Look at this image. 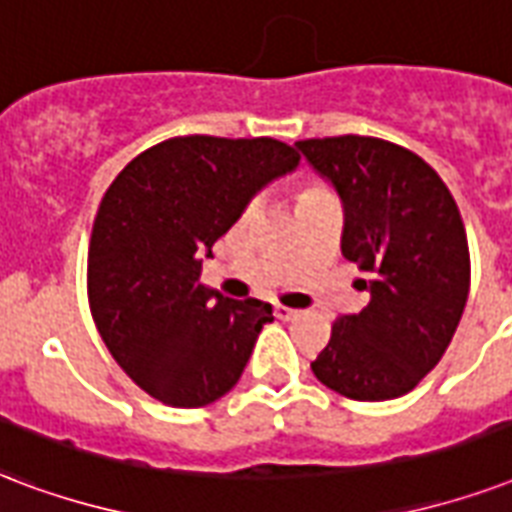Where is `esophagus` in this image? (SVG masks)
Masks as SVG:
<instances>
[{
    "mask_svg": "<svg viewBox=\"0 0 512 512\" xmlns=\"http://www.w3.org/2000/svg\"><path fill=\"white\" fill-rule=\"evenodd\" d=\"M300 311L298 308H290V306H276V317L284 319V322H290V319L298 317Z\"/></svg>",
    "mask_w": 512,
    "mask_h": 512,
    "instance_id": "34e87169",
    "label": "esophagus"
}]
</instances>
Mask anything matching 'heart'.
Wrapping results in <instances>:
<instances>
[{
	"mask_svg": "<svg viewBox=\"0 0 512 512\" xmlns=\"http://www.w3.org/2000/svg\"><path fill=\"white\" fill-rule=\"evenodd\" d=\"M308 193H322V190H317V187H314V190H308Z\"/></svg>",
	"mask_w": 512,
	"mask_h": 512,
	"instance_id": "1",
	"label": "heart"
}]
</instances>
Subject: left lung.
Masks as SVG:
<instances>
[{
    "mask_svg": "<svg viewBox=\"0 0 512 512\" xmlns=\"http://www.w3.org/2000/svg\"><path fill=\"white\" fill-rule=\"evenodd\" d=\"M343 204V257L368 273L370 303L346 314L311 362L314 376L362 403L395 400L435 368L470 292L456 201L405 147L373 136L295 142Z\"/></svg>",
    "mask_w": 512,
    "mask_h": 512,
    "instance_id": "1",
    "label": "left lung"
}]
</instances>
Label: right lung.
<instances>
[{"instance_id":"obj_1","label":"right lung","mask_w":512,"mask_h":512,"mask_svg":"<svg viewBox=\"0 0 512 512\" xmlns=\"http://www.w3.org/2000/svg\"><path fill=\"white\" fill-rule=\"evenodd\" d=\"M298 163L268 136H179L136 155L109 185L93 222L88 298L109 354L147 395L201 408L236 386L273 306L206 287L204 257Z\"/></svg>"}]
</instances>
